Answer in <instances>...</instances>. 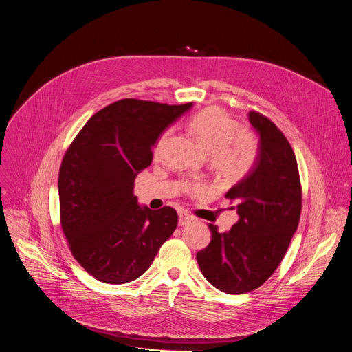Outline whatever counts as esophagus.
<instances>
[{"instance_id": "1", "label": "esophagus", "mask_w": 352, "mask_h": 352, "mask_svg": "<svg viewBox=\"0 0 352 352\" xmlns=\"http://www.w3.org/2000/svg\"><path fill=\"white\" fill-rule=\"evenodd\" d=\"M179 221H178V224L182 227V226H186L188 223H190L192 221V217L190 216H188L186 213H184V212H181L179 214Z\"/></svg>"}]
</instances>
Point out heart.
I'll use <instances>...</instances> for the list:
<instances>
[{"mask_svg":"<svg viewBox=\"0 0 352 352\" xmlns=\"http://www.w3.org/2000/svg\"><path fill=\"white\" fill-rule=\"evenodd\" d=\"M189 131L210 156L213 171L226 181H236L252 168L258 144L252 133L238 131L236 121L220 109L212 107L196 114L189 121ZM167 133H163L156 144V155L162 152ZM195 192L202 186H192Z\"/></svg>","mask_w":352,"mask_h":352,"instance_id":"1","label":"heart"}]
</instances>
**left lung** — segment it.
Here are the masks:
<instances>
[{"instance_id": "1", "label": "left lung", "mask_w": 352, "mask_h": 352, "mask_svg": "<svg viewBox=\"0 0 352 352\" xmlns=\"http://www.w3.org/2000/svg\"><path fill=\"white\" fill-rule=\"evenodd\" d=\"M248 118L259 138L256 160L226 193L238 221L223 234L209 224L212 241L196 254L206 280L227 294L254 291L274 273L298 228L302 202L288 140L259 113L250 111Z\"/></svg>"}]
</instances>
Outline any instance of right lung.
<instances>
[{
	"label": "right lung",
	"mask_w": 352,
	"mask_h": 352,
	"mask_svg": "<svg viewBox=\"0 0 352 352\" xmlns=\"http://www.w3.org/2000/svg\"><path fill=\"white\" fill-rule=\"evenodd\" d=\"M192 106L120 100L96 113L67 150L58 178L61 226L74 258L96 280H136L177 228L173 208L138 204L133 182L152 163L162 133Z\"/></svg>",
	"instance_id": "1"
}]
</instances>
